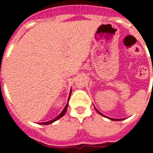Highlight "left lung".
I'll use <instances>...</instances> for the list:
<instances>
[{"instance_id":"obj_1","label":"left lung","mask_w":153,"mask_h":153,"mask_svg":"<svg viewBox=\"0 0 153 153\" xmlns=\"http://www.w3.org/2000/svg\"><path fill=\"white\" fill-rule=\"evenodd\" d=\"M95 109H96V110H97V112L99 113V114L102 115V116H103V117H106V118L109 119V120H114V121H120V120H123V119H113V118H109V117H106V116H104V115L102 114V113H101L100 111H98V110H97V108H95Z\"/></svg>"}]
</instances>
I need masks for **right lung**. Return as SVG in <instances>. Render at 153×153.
Masks as SVG:
<instances>
[{
	"label": "right lung",
	"mask_w": 153,
	"mask_h": 153,
	"mask_svg": "<svg viewBox=\"0 0 153 153\" xmlns=\"http://www.w3.org/2000/svg\"><path fill=\"white\" fill-rule=\"evenodd\" d=\"M71 92H72V91H71V90H70V94H69V97H68V101L70 100V95H71ZM67 107H68V102H67V105L65 106L64 109H63V111H62L61 113H60V114L58 115V116L56 117V118L53 119V120H51V121H48V122L39 123V124H40V125H49V124H51V123H54L55 121H56V120H59V119H60L62 117H63V116H64V114H65V113H66V112H67Z\"/></svg>",
	"instance_id": "right-lung-1"
}]
</instances>
